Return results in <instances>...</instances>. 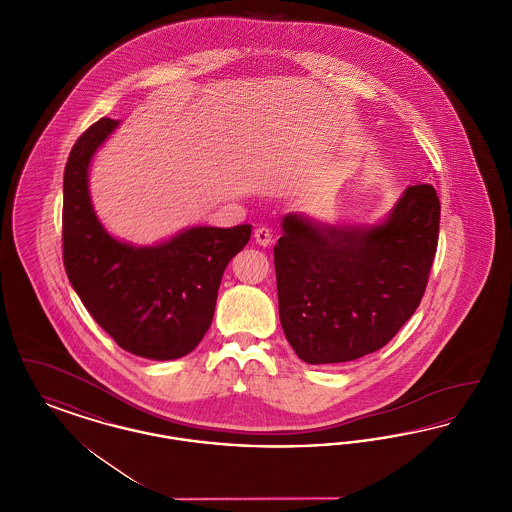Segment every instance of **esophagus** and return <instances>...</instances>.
Returning a JSON list of instances; mask_svg holds the SVG:
<instances>
[{
    "label": "esophagus",
    "mask_w": 512,
    "mask_h": 512,
    "mask_svg": "<svg viewBox=\"0 0 512 512\" xmlns=\"http://www.w3.org/2000/svg\"><path fill=\"white\" fill-rule=\"evenodd\" d=\"M255 242H257L259 245H263V247H268V245L274 242L272 230L267 228V226H261V228H257V230H255Z\"/></svg>",
    "instance_id": "34e87169"
}]
</instances>
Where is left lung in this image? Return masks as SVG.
Instances as JSON below:
<instances>
[{
	"label": "left lung",
	"mask_w": 512,
	"mask_h": 512,
	"mask_svg": "<svg viewBox=\"0 0 512 512\" xmlns=\"http://www.w3.org/2000/svg\"><path fill=\"white\" fill-rule=\"evenodd\" d=\"M438 234L430 184L409 186L372 226L286 215L274 268L280 322L297 357L334 365L382 349L420 305Z\"/></svg>",
	"instance_id": "8db88e82"
}]
</instances>
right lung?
<instances>
[{
  "label": "right lung",
  "mask_w": 512,
  "mask_h": 512,
  "mask_svg": "<svg viewBox=\"0 0 512 512\" xmlns=\"http://www.w3.org/2000/svg\"><path fill=\"white\" fill-rule=\"evenodd\" d=\"M119 121L99 119L74 144L63 178V263L74 292L124 351L172 361L207 334L220 280L251 224L194 226L157 245L126 244L96 217L88 169Z\"/></svg>",
  "instance_id": "obj_1"
}]
</instances>
